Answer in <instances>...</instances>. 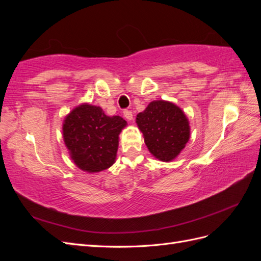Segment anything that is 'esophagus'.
<instances>
[{"label":"esophagus","mask_w":261,"mask_h":261,"mask_svg":"<svg viewBox=\"0 0 261 261\" xmlns=\"http://www.w3.org/2000/svg\"><path fill=\"white\" fill-rule=\"evenodd\" d=\"M123 115L126 120H128V121L133 120V113H132V111H129V110H124Z\"/></svg>","instance_id":"obj_1"}]
</instances>
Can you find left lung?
<instances>
[{
  "label": "left lung",
  "mask_w": 261,
  "mask_h": 261,
  "mask_svg": "<svg viewBox=\"0 0 261 261\" xmlns=\"http://www.w3.org/2000/svg\"><path fill=\"white\" fill-rule=\"evenodd\" d=\"M136 122L143 132L149 151L161 161H171L179 154L189 139L186 115L168 101H152Z\"/></svg>",
  "instance_id": "1"
}]
</instances>
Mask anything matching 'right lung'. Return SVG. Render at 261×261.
I'll list each match as a JSON object with an SVG mask.
<instances>
[{"label":"right lung","mask_w":261,"mask_h":261,"mask_svg":"<svg viewBox=\"0 0 261 261\" xmlns=\"http://www.w3.org/2000/svg\"><path fill=\"white\" fill-rule=\"evenodd\" d=\"M125 126L121 116H107L100 107L82 105L66 116L63 137L78 168L100 172L114 163L118 135Z\"/></svg>","instance_id":"1"}]
</instances>
